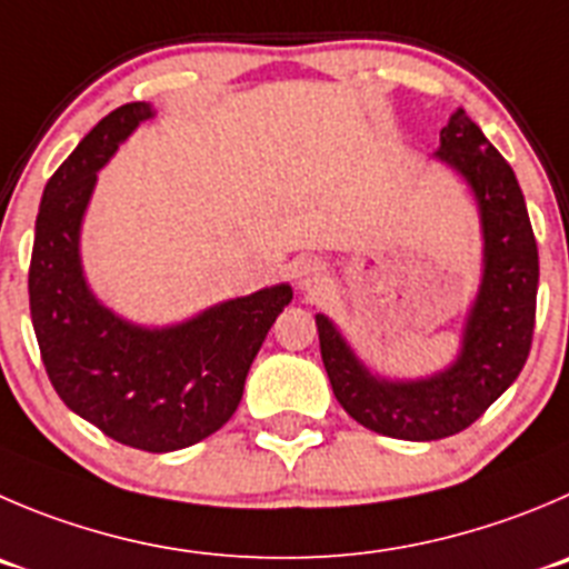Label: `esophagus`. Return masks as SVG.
<instances>
[{"label":"esophagus","mask_w":569,"mask_h":569,"mask_svg":"<svg viewBox=\"0 0 569 569\" xmlns=\"http://www.w3.org/2000/svg\"><path fill=\"white\" fill-rule=\"evenodd\" d=\"M296 281H299V288L307 290V293L321 288L323 281H327V268H323L321 259H305V262H299Z\"/></svg>","instance_id":"34e87169"}]
</instances>
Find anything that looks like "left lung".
<instances>
[{
  "label": "left lung",
  "mask_w": 569,
  "mask_h": 569,
  "mask_svg": "<svg viewBox=\"0 0 569 569\" xmlns=\"http://www.w3.org/2000/svg\"><path fill=\"white\" fill-rule=\"evenodd\" d=\"M436 156L467 178L483 226V279L458 360L425 380H382L316 316L335 399L362 427L405 441H436L478 421L522 371L537 321L539 251L513 170L463 108L441 128Z\"/></svg>",
  "instance_id": "obj_1"
}]
</instances>
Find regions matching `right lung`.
<instances>
[{
	"label": "right lung",
	"mask_w": 569,
	"mask_h": 569,
	"mask_svg": "<svg viewBox=\"0 0 569 569\" xmlns=\"http://www.w3.org/2000/svg\"><path fill=\"white\" fill-rule=\"evenodd\" d=\"M150 117L148 102L119 106L47 181L30 259V316L47 377L69 410L133 450L172 452L231 419L253 357L293 290L264 288L167 329L122 321L94 299L80 268L83 212L97 170Z\"/></svg>",
	"instance_id": "obj_1"
}]
</instances>
